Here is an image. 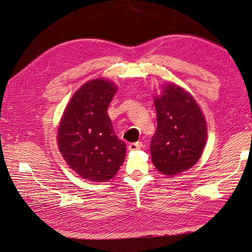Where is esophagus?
Masks as SVG:
<instances>
[{
    "instance_id": "obj_1",
    "label": "esophagus",
    "mask_w": 252,
    "mask_h": 252,
    "mask_svg": "<svg viewBox=\"0 0 252 252\" xmlns=\"http://www.w3.org/2000/svg\"><path fill=\"white\" fill-rule=\"evenodd\" d=\"M143 143L142 142H136V143H131L129 145L130 151H136V149H141L143 147Z\"/></svg>"
}]
</instances>
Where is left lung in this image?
Masks as SVG:
<instances>
[{
    "instance_id": "1",
    "label": "left lung",
    "mask_w": 252,
    "mask_h": 252,
    "mask_svg": "<svg viewBox=\"0 0 252 252\" xmlns=\"http://www.w3.org/2000/svg\"><path fill=\"white\" fill-rule=\"evenodd\" d=\"M157 129L151 141L152 161L165 175L190 169L201 157L207 140V123L200 107L183 88L164 85L154 98Z\"/></svg>"
}]
</instances>
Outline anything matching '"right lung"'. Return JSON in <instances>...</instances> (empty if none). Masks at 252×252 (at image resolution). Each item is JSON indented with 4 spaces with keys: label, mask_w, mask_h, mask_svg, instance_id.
I'll return each instance as SVG.
<instances>
[{
    "label": "right lung",
    "mask_w": 252,
    "mask_h": 252,
    "mask_svg": "<svg viewBox=\"0 0 252 252\" xmlns=\"http://www.w3.org/2000/svg\"><path fill=\"white\" fill-rule=\"evenodd\" d=\"M116 85L94 79L83 84L69 101L60 122L57 144L69 167L81 178L106 182L114 178L126 158L107 114Z\"/></svg>",
    "instance_id": "1"
}]
</instances>
